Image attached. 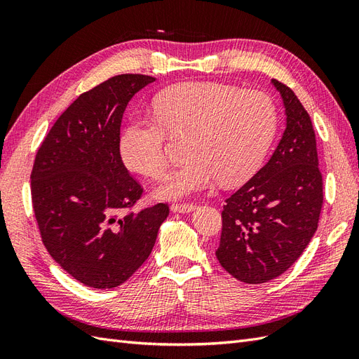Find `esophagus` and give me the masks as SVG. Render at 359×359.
<instances>
[{
    "label": "esophagus",
    "instance_id": "1",
    "mask_svg": "<svg viewBox=\"0 0 359 359\" xmlns=\"http://www.w3.org/2000/svg\"><path fill=\"white\" fill-rule=\"evenodd\" d=\"M170 210H172V212H191V211H194L196 210V205H193V203H173L172 206H170Z\"/></svg>",
    "mask_w": 359,
    "mask_h": 359
}]
</instances>
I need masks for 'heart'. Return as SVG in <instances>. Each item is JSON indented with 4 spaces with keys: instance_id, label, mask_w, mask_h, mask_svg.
Here are the masks:
<instances>
[{
    "instance_id": "heart-1",
    "label": "heart",
    "mask_w": 359,
    "mask_h": 359,
    "mask_svg": "<svg viewBox=\"0 0 359 359\" xmlns=\"http://www.w3.org/2000/svg\"><path fill=\"white\" fill-rule=\"evenodd\" d=\"M153 119H133L119 136L126 166L158 180L168 169L166 135L189 136V160L156 190L163 201L191 196L212 187L236 186L252 178L273 142L277 111L259 90H238L215 82H187L160 93Z\"/></svg>"
}]
</instances>
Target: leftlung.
<instances>
[{
	"mask_svg": "<svg viewBox=\"0 0 359 359\" xmlns=\"http://www.w3.org/2000/svg\"><path fill=\"white\" fill-rule=\"evenodd\" d=\"M280 93L286 128L256 175L226 199L215 256L236 280L265 283L287 271L318 229L323 202L316 136L310 115L290 88Z\"/></svg>",
	"mask_w": 359,
	"mask_h": 359,
	"instance_id": "obj_1",
	"label": "left lung"
}]
</instances>
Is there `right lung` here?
<instances>
[{"mask_svg": "<svg viewBox=\"0 0 359 359\" xmlns=\"http://www.w3.org/2000/svg\"><path fill=\"white\" fill-rule=\"evenodd\" d=\"M156 78L118 74L81 94L37 151L31 196L43 244L85 286L112 289L142 266L169 206L128 211L142 194L119 154L128 102Z\"/></svg>", "mask_w": 359, "mask_h": 359, "instance_id": "right-lung-1", "label": "right lung"}]
</instances>
